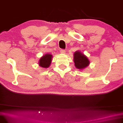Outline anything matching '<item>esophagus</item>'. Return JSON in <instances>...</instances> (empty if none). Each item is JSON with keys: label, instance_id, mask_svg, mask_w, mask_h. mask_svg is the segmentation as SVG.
Instances as JSON below:
<instances>
[{"label": "esophagus", "instance_id": "esophagus-1", "mask_svg": "<svg viewBox=\"0 0 123 123\" xmlns=\"http://www.w3.org/2000/svg\"><path fill=\"white\" fill-rule=\"evenodd\" d=\"M65 49H61L60 50V52L61 54H65Z\"/></svg>", "mask_w": 123, "mask_h": 123}]
</instances>
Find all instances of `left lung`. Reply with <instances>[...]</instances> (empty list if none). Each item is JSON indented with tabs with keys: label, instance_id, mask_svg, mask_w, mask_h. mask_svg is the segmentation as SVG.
Segmentation results:
<instances>
[{
	"label": "left lung",
	"instance_id": "left-lung-1",
	"mask_svg": "<svg viewBox=\"0 0 123 123\" xmlns=\"http://www.w3.org/2000/svg\"><path fill=\"white\" fill-rule=\"evenodd\" d=\"M74 55V61L75 67L77 69H83L89 65V61L87 56L81 53L80 51H76Z\"/></svg>",
	"mask_w": 123,
	"mask_h": 123
}]
</instances>
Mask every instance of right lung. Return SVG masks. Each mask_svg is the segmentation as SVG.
<instances>
[{
	"mask_svg": "<svg viewBox=\"0 0 123 123\" xmlns=\"http://www.w3.org/2000/svg\"><path fill=\"white\" fill-rule=\"evenodd\" d=\"M52 55L49 54H47L43 56L39 60V65L42 68H48L50 65L52 61Z\"/></svg>",
	"mask_w": 123,
	"mask_h": 123,
	"instance_id": "right-lung-1",
	"label": "right lung"
}]
</instances>
